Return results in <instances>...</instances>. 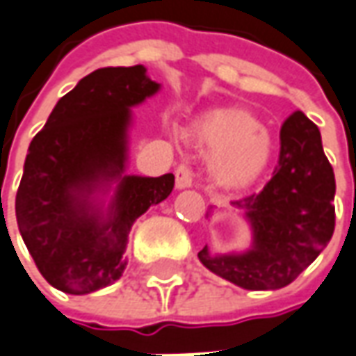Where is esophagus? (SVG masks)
Instances as JSON below:
<instances>
[{"label":"esophagus","mask_w":356,"mask_h":356,"mask_svg":"<svg viewBox=\"0 0 356 356\" xmlns=\"http://www.w3.org/2000/svg\"><path fill=\"white\" fill-rule=\"evenodd\" d=\"M193 183H195V173H193V169L185 165V163H181L177 169H175V185L177 188H187L193 187Z\"/></svg>","instance_id":"obj_1"}]
</instances>
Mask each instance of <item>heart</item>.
<instances>
[{
  "label": "heart",
  "instance_id": "heart-1",
  "mask_svg": "<svg viewBox=\"0 0 356 356\" xmlns=\"http://www.w3.org/2000/svg\"><path fill=\"white\" fill-rule=\"evenodd\" d=\"M193 144L212 156V175L224 187H243L259 177L270 159V136L245 111L222 108L191 128Z\"/></svg>",
  "mask_w": 356,
  "mask_h": 356
}]
</instances>
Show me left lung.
Here are the masks:
<instances>
[{
	"label": "left lung",
	"mask_w": 356,
	"mask_h": 356,
	"mask_svg": "<svg viewBox=\"0 0 356 356\" xmlns=\"http://www.w3.org/2000/svg\"><path fill=\"white\" fill-rule=\"evenodd\" d=\"M335 175L323 154L320 128L302 111L280 127L279 163L257 195L234 200L253 228V248L241 255L198 251L200 263L248 290L290 284L320 255L335 229Z\"/></svg>",
	"instance_id": "1"
}]
</instances>
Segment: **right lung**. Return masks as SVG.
<instances>
[{"instance_id": "1", "label": "right lung", "mask_w": 356, "mask_h": 356, "mask_svg": "<svg viewBox=\"0 0 356 356\" xmlns=\"http://www.w3.org/2000/svg\"><path fill=\"white\" fill-rule=\"evenodd\" d=\"M158 89L144 66L95 70L58 101L33 138L17 191V224L54 289L87 294L120 279L134 220L171 195L173 173L122 175L130 107ZM113 178L119 187L103 219L88 195Z\"/></svg>"}]
</instances>
